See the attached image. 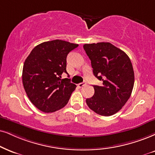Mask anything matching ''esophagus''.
Returning <instances> with one entry per match:
<instances>
[{"label":"esophagus","mask_w":155,"mask_h":155,"mask_svg":"<svg viewBox=\"0 0 155 155\" xmlns=\"http://www.w3.org/2000/svg\"><path fill=\"white\" fill-rule=\"evenodd\" d=\"M86 85V83L85 82H82V83H79V84H78V87H84V86H85Z\"/></svg>","instance_id":"esophagus-1"}]
</instances>
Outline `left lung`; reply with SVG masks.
Masks as SVG:
<instances>
[{
  "instance_id": "8db88e82",
  "label": "left lung",
  "mask_w": 155,
  "mask_h": 155,
  "mask_svg": "<svg viewBox=\"0 0 155 155\" xmlns=\"http://www.w3.org/2000/svg\"><path fill=\"white\" fill-rule=\"evenodd\" d=\"M93 74L103 81L94 85V94L87 99L88 107L98 114L109 117L122 108L132 94L134 74L130 58L110 43L84 44Z\"/></svg>"
}]
</instances>
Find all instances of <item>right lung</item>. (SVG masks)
<instances>
[{"mask_svg": "<svg viewBox=\"0 0 155 155\" xmlns=\"http://www.w3.org/2000/svg\"><path fill=\"white\" fill-rule=\"evenodd\" d=\"M79 45L62 40L38 44L31 51L23 68L22 81L27 96L45 113L58 111L67 104L76 86L61 79L66 71V57Z\"/></svg>", "mask_w": 155, "mask_h": 155, "instance_id": "obj_1", "label": "right lung"}]
</instances>
